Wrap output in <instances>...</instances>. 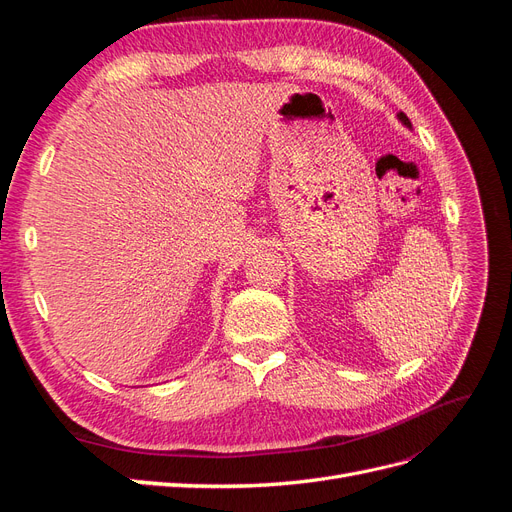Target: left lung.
<instances>
[{
	"instance_id": "left-lung-1",
	"label": "left lung",
	"mask_w": 512,
	"mask_h": 512,
	"mask_svg": "<svg viewBox=\"0 0 512 512\" xmlns=\"http://www.w3.org/2000/svg\"><path fill=\"white\" fill-rule=\"evenodd\" d=\"M397 117H399V121H401V123H404V126H408V128H410V119H408L404 113H399Z\"/></svg>"
}]
</instances>
